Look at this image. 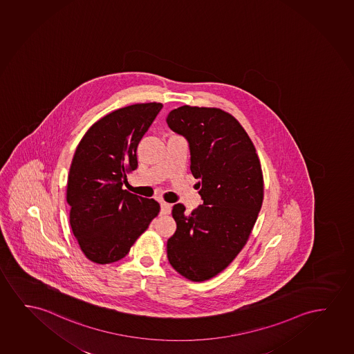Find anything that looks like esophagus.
I'll return each mask as SVG.
<instances>
[{
	"label": "esophagus",
	"mask_w": 354,
	"mask_h": 354,
	"mask_svg": "<svg viewBox=\"0 0 354 354\" xmlns=\"http://www.w3.org/2000/svg\"><path fill=\"white\" fill-rule=\"evenodd\" d=\"M171 210V204L167 203V202H162L160 203V213L169 214Z\"/></svg>",
	"instance_id": "obj_1"
}]
</instances>
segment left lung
<instances>
[{"label": "left lung", "mask_w": 354, "mask_h": 354, "mask_svg": "<svg viewBox=\"0 0 354 354\" xmlns=\"http://www.w3.org/2000/svg\"><path fill=\"white\" fill-rule=\"evenodd\" d=\"M189 144V169L203 204L189 214L175 204L176 231L167 242L170 265L192 281L223 272L247 244L263 201L255 146L234 117L218 107L184 106L167 117Z\"/></svg>", "instance_id": "8db88e82"}]
</instances>
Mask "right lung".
I'll use <instances>...</instances> for the list:
<instances>
[{"mask_svg": "<svg viewBox=\"0 0 354 354\" xmlns=\"http://www.w3.org/2000/svg\"><path fill=\"white\" fill-rule=\"evenodd\" d=\"M163 105L134 104L95 122L75 151L68 176L70 225L87 259L121 260L160 213L155 199L122 189L136 169V149Z\"/></svg>", "mask_w": 354, "mask_h": 354, "instance_id": "obj_1", "label": "right lung"}]
</instances>
